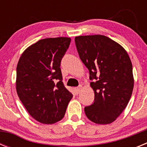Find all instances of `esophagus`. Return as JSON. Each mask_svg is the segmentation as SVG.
<instances>
[{"label":"esophagus","instance_id":"1","mask_svg":"<svg viewBox=\"0 0 147 147\" xmlns=\"http://www.w3.org/2000/svg\"><path fill=\"white\" fill-rule=\"evenodd\" d=\"M81 88L82 86H79L77 88H74V92H75V94H79L80 93V90H81Z\"/></svg>","mask_w":147,"mask_h":147}]
</instances>
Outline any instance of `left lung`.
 <instances>
[{"instance_id": "obj_1", "label": "left lung", "mask_w": 147, "mask_h": 147, "mask_svg": "<svg viewBox=\"0 0 147 147\" xmlns=\"http://www.w3.org/2000/svg\"><path fill=\"white\" fill-rule=\"evenodd\" d=\"M80 57L89 70L94 102L85 107L89 120L108 124L127 107L134 86L132 65L121 45L104 35L75 37Z\"/></svg>"}]
</instances>
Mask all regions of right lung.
<instances>
[{
    "label": "right lung",
    "mask_w": 147,
    "mask_h": 147,
    "mask_svg": "<svg viewBox=\"0 0 147 147\" xmlns=\"http://www.w3.org/2000/svg\"><path fill=\"white\" fill-rule=\"evenodd\" d=\"M69 37L46 38L27 48L17 65L16 90L28 113L51 124L64 117L73 95L62 82L60 64Z\"/></svg>",
    "instance_id": "add662e5"
}]
</instances>
